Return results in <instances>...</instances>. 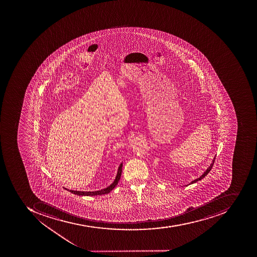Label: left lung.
I'll list each match as a JSON object with an SVG mask.
<instances>
[{
    "label": "left lung",
    "mask_w": 257,
    "mask_h": 257,
    "mask_svg": "<svg viewBox=\"0 0 257 257\" xmlns=\"http://www.w3.org/2000/svg\"><path fill=\"white\" fill-rule=\"evenodd\" d=\"M215 157H214L213 160H212V162H211V164H210L209 166H208V168L206 169V171H204V173L202 174V175H200L199 178H197V179H195V180L192 181L190 183H189V185L193 184V183H195V182H198V181L201 180V179H204V177L206 176V175H208V173H209V171H211V168L213 167V164L214 162H215Z\"/></svg>",
    "instance_id": "obj_1"
}]
</instances>
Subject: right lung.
I'll return each mask as SVG.
<instances>
[{"label":"right lung","mask_w":257,"mask_h":257,"mask_svg":"<svg viewBox=\"0 0 257 257\" xmlns=\"http://www.w3.org/2000/svg\"><path fill=\"white\" fill-rule=\"evenodd\" d=\"M122 162L121 163L120 165L118 167V171H117L116 177H115V180L113 181L110 186L104 188V189H100V190H97V191H77V190H71V189H67L68 191L71 192V193H74L75 195H78V196H100V195L107 194L109 193L118 184V181L120 179L121 174H122Z\"/></svg>","instance_id":"obj_1"}]
</instances>
